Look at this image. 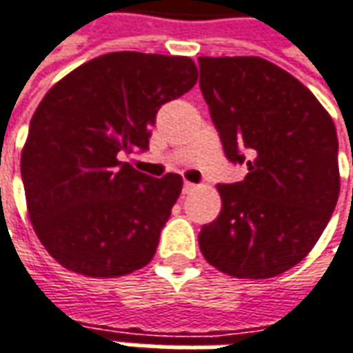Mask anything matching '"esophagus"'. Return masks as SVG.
<instances>
[{"mask_svg": "<svg viewBox=\"0 0 353 353\" xmlns=\"http://www.w3.org/2000/svg\"><path fill=\"white\" fill-rule=\"evenodd\" d=\"M196 189V185L195 183H191V181H185V183H183V193H191V191H195Z\"/></svg>", "mask_w": 353, "mask_h": 353, "instance_id": "34e87169", "label": "esophagus"}]
</instances>
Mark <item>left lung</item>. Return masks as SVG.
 Returning <instances> with one entry per match:
<instances>
[{"mask_svg":"<svg viewBox=\"0 0 353 353\" xmlns=\"http://www.w3.org/2000/svg\"><path fill=\"white\" fill-rule=\"evenodd\" d=\"M199 86L224 154L247 164L220 183L222 210L199 234L212 267L270 278L317 243L340 193L336 127L307 86L263 57H199Z\"/></svg>","mask_w":353,"mask_h":353,"instance_id":"1","label":"left lung"}]
</instances>
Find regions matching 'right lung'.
<instances>
[{"label":"right lung","mask_w":353,"mask_h":353,"mask_svg":"<svg viewBox=\"0 0 353 353\" xmlns=\"http://www.w3.org/2000/svg\"><path fill=\"white\" fill-rule=\"evenodd\" d=\"M195 83L191 57L114 52L42 98L21 176L36 236L67 270L116 278L154 257L183 179L150 177L119 158L148 150L160 106Z\"/></svg>","instance_id":"add662e5"}]
</instances>
